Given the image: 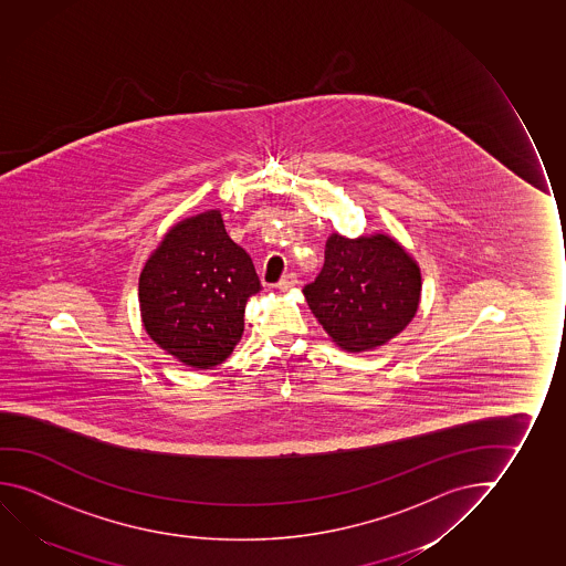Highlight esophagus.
<instances>
[{
	"instance_id": "esophagus-1",
	"label": "esophagus",
	"mask_w": 566,
	"mask_h": 566,
	"mask_svg": "<svg viewBox=\"0 0 566 566\" xmlns=\"http://www.w3.org/2000/svg\"><path fill=\"white\" fill-rule=\"evenodd\" d=\"M297 284V276L294 274V272H290V274H284L282 279H280L279 284H276V287H280V290H290L292 286H296Z\"/></svg>"
}]
</instances>
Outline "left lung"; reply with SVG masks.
Masks as SVG:
<instances>
[{
  "label": "left lung",
  "mask_w": 566,
  "mask_h": 566,
  "mask_svg": "<svg viewBox=\"0 0 566 566\" xmlns=\"http://www.w3.org/2000/svg\"><path fill=\"white\" fill-rule=\"evenodd\" d=\"M305 302L331 339L350 353L373 350L406 329L418 312V262L390 235L333 233Z\"/></svg>",
  "instance_id": "obj_1"
}]
</instances>
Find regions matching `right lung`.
Here are the masks:
<instances>
[{
	"label": "right lung",
	"instance_id": "right-lung-1",
	"mask_svg": "<svg viewBox=\"0 0 566 566\" xmlns=\"http://www.w3.org/2000/svg\"><path fill=\"white\" fill-rule=\"evenodd\" d=\"M261 290L251 256L219 209L176 223L148 256L139 304L148 337L191 368L223 363L241 340L244 305Z\"/></svg>",
	"mask_w": 566,
	"mask_h": 566
}]
</instances>
